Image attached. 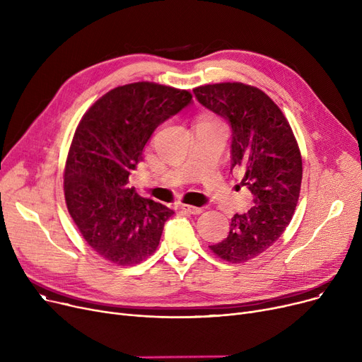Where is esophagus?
Returning <instances> with one entry per match:
<instances>
[{
  "label": "esophagus",
  "mask_w": 362,
  "mask_h": 362,
  "mask_svg": "<svg viewBox=\"0 0 362 362\" xmlns=\"http://www.w3.org/2000/svg\"><path fill=\"white\" fill-rule=\"evenodd\" d=\"M180 210L187 214H192V216H198L202 213L201 206H194V205H180Z\"/></svg>",
  "instance_id": "obj_1"
}]
</instances>
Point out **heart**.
Wrapping results in <instances>:
<instances>
[{
	"instance_id": "heart-1",
	"label": "heart",
	"mask_w": 362,
	"mask_h": 362,
	"mask_svg": "<svg viewBox=\"0 0 362 362\" xmlns=\"http://www.w3.org/2000/svg\"><path fill=\"white\" fill-rule=\"evenodd\" d=\"M202 120H208V122H216V120H213V119H202Z\"/></svg>"
}]
</instances>
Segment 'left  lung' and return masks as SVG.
<instances>
[{
  "label": "left lung",
  "mask_w": 362,
  "mask_h": 362,
  "mask_svg": "<svg viewBox=\"0 0 362 362\" xmlns=\"http://www.w3.org/2000/svg\"><path fill=\"white\" fill-rule=\"evenodd\" d=\"M199 104L232 129V168L252 195L248 213L235 214L227 238L211 251L229 262L262 254L281 236L295 213L302 182V158L289 122L258 88L239 82L194 89ZM238 185V187L240 189Z\"/></svg>",
  "instance_id": "left-lung-1"
}]
</instances>
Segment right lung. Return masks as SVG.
Listing matches in <instances>:
<instances>
[{
  "mask_svg": "<svg viewBox=\"0 0 362 362\" xmlns=\"http://www.w3.org/2000/svg\"><path fill=\"white\" fill-rule=\"evenodd\" d=\"M191 103L187 90L136 82L111 89L82 117L66 161L64 197L83 239L103 258L130 265L156 252L175 213L139 197L129 176L158 124Z\"/></svg>",
  "mask_w": 362,
  "mask_h": 362,
  "instance_id": "right-lung-1",
  "label": "right lung"
}]
</instances>
